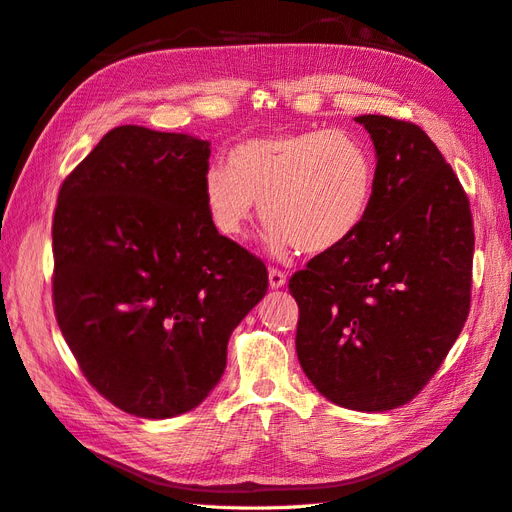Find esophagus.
Segmentation results:
<instances>
[{
  "label": "esophagus",
  "instance_id": "1",
  "mask_svg": "<svg viewBox=\"0 0 512 512\" xmlns=\"http://www.w3.org/2000/svg\"><path fill=\"white\" fill-rule=\"evenodd\" d=\"M286 284V273L280 269H269V286L271 288H282Z\"/></svg>",
  "mask_w": 512,
  "mask_h": 512
}]
</instances>
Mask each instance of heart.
Returning <instances> with one entry per match:
<instances>
[{
  "mask_svg": "<svg viewBox=\"0 0 512 512\" xmlns=\"http://www.w3.org/2000/svg\"><path fill=\"white\" fill-rule=\"evenodd\" d=\"M376 173L374 153L354 132L260 136L205 170L203 198L213 226L230 239H241L262 207L275 254H329L365 222Z\"/></svg>",
  "mask_w": 512,
  "mask_h": 512,
  "instance_id": "b5f03b06",
  "label": "heart"
}]
</instances>
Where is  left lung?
Returning a JSON list of instances; mask_svg holds the SVG:
<instances>
[{"instance_id": "left-lung-1", "label": "left lung", "mask_w": 512, "mask_h": 512, "mask_svg": "<svg viewBox=\"0 0 512 512\" xmlns=\"http://www.w3.org/2000/svg\"><path fill=\"white\" fill-rule=\"evenodd\" d=\"M376 147V192L356 235L288 282L297 354L333 404L386 412L433 378L470 312L474 226L468 194L410 121L361 115Z\"/></svg>"}]
</instances>
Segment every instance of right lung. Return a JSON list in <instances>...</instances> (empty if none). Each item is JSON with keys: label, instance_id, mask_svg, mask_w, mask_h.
Masks as SVG:
<instances>
[{"label": "right lung", "instance_id": "obj_1", "mask_svg": "<svg viewBox=\"0 0 512 512\" xmlns=\"http://www.w3.org/2000/svg\"><path fill=\"white\" fill-rule=\"evenodd\" d=\"M209 153L190 134L119 126L59 190L57 324L87 382L141 418L215 389L230 333L269 288L265 262L209 218Z\"/></svg>", "mask_w": 512, "mask_h": 512}]
</instances>
